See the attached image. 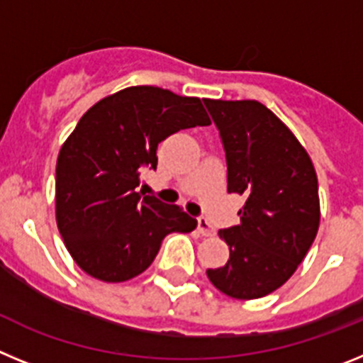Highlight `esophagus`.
Instances as JSON below:
<instances>
[{"mask_svg": "<svg viewBox=\"0 0 363 363\" xmlns=\"http://www.w3.org/2000/svg\"><path fill=\"white\" fill-rule=\"evenodd\" d=\"M198 233H200L201 236H213L214 234V227L211 225L207 218H198Z\"/></svg>", "mask_w": 363, "mask_h": 363, "instance_id": "obj_1", "label": "esophagus"}]
</instances>
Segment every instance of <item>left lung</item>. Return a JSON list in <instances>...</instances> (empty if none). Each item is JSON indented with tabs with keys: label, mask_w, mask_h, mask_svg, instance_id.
Instances as JSON below:
<instances>
[{
	"label": "left lung",
	"mask_w": 363,
	"mask_h": 363,
	"mask_svg": "<svg viewBox=\"0 0 363 363\" xmlns=\"http://www.w3.org/2000/svg\"><path fill=\"white\" fill-rule=\"evenodd\" d=\"M227 158V191L245 196L240 225L220 230L229 245L211 284L236 300L277 291L294 274L320 225L318 178L289 127L255 99H203Z\"/></svg>",
	"instance_id": "1"
}]
</instances>
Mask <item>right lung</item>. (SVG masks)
I'll return each instance as SVG.
<instances>
[{
    "instance_id": "add662e5",
    "label": "right lung",
    "mask_w": 363,
    "mask_h": 363,
    "mask_svg": "<svg viewBox=\"0 0 363 363\" xmlns=\"http://www.w3.org/2000/svg\"><path fill=\"white\" fill-rule=\"evenodd\" d=\"M196 125H211L200 98L150 85L127 86L83 114L56 163L57 229L82 271L127 281L152 264L167 234L196 229L182 207L136 191L158 165V143Z\"/></svg>"
}]
</instances>
